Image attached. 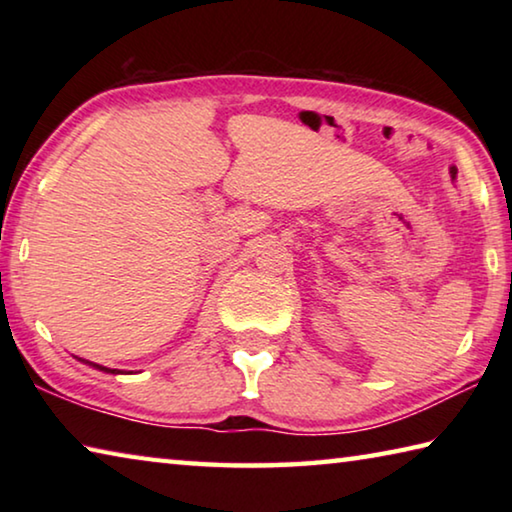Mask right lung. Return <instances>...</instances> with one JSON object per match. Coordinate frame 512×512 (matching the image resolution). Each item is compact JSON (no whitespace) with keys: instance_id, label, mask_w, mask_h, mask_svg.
Masks as SVG:
<instances>
[{"instance_id":"1","label":"right lung","mask_w":512,"mask_h":512,"mask_svg":"<svg viewBox=\"0 0 512 512\" xmlns=\"http://www.w3.org/2000/svg\"><path fill=\"white\" fill-rule=\"evenodd\" d=\"M90 363V361H88ZM90 366H94V368H99V370H103V372H112V375H117L119 370H110V368H103V366H97V363H90Z\"/></svg>"}]
</instances>
